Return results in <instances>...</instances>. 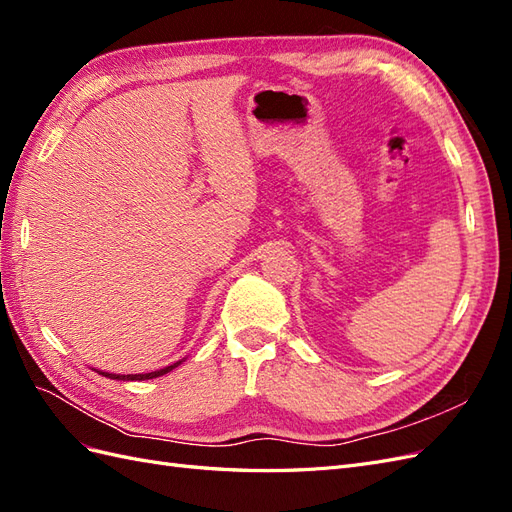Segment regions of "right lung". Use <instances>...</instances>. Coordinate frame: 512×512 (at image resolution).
<instances>
[{
    "instance_id": "add662e5",
    "label": "right lung",
    "mask_w": 512,
    "mask_h": 512,
    "mask_svg": "<svg viewBox=\"0 0 512 512\" xmlns=\"http://www.w3.org/2000/svg\"><path fill=\"white\" fill-rule=\"evenodd\" d=\"M177 365H181V361L168 365L164 369H158V371H149V374H128V376H121V374H108V371H100V374L104 378H111V380H151V378H158V376H164L168 374V371H173Z\"/></svg>"
}]
</instances>
